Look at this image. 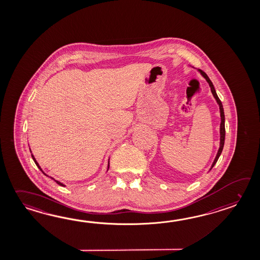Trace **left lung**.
<instances>
[{"label":"left lung","mask_w":260,"mask_h":260,"mask_svg":"<svg viewBox=\"0 0 260 260\" xmlns=\"http://www.w3.org/2000/svg\"><path fill=\"white\" fill-rule=\"evenodd\" d=\"M200 73H201V75L206 79V81L208 82V84H209V86L211 87V91L213 93V95H214V99L216 100V103L218 104L219 105V109H220V116H221V123H220V144H219V149L217 151V154H216V156H215V158H214V162H213V164H212V166H211V169L210 170H212V168L214 167V165H215V163L217 162L218 160V158H219L220 155H221V153H222V150H223V147H224V144H225V114H224V108H223V105H222V103H221V101H220L219 98H218V96H217V94L215 92V89H214V85H213V83H212V81L210 80V78L208 77V75L202 71V70H198Z\"/></svg>","instance_id":"obj_1"}]
</instances>
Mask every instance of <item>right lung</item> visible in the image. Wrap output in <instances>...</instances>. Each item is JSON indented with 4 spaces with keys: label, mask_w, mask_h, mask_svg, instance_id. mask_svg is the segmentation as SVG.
Wrapping results in <instances>:
<instances>
[{
    "label": "right lung",
    "mask_w": 260,
    "mask_h": 260,
    "mask_svg": "<svg viewBox=\"0 0 260 260\" xmlns=\"http://www.w3.org/2000/svg\"><path fill=\"white\" fill-rule=\"evenodd\" d=\"M29 150H30V149H29ZM30 152H31V151H30ZM31 157H32V159H34V161L35 162V164H36V166H37V167H38V168H39V169H40L41 172H42V173H44V172H43V171H42V169H41L40 166H39V164H38V162L36 161V159H35V156H34V155H32V154H31ZM108 169H109V162H108ZM108 169H107V171H108ZM45 174H46V173H45ZM51 179L54 180V181H55V182H56V183H57V184H58V185H61V186H65V185H64L63 184H62V183H60V182H58V181H57V180L54 179V178H52V177H51Z\"/></svg>",
    "instance_id": "add662e5"
}]
</instances>
